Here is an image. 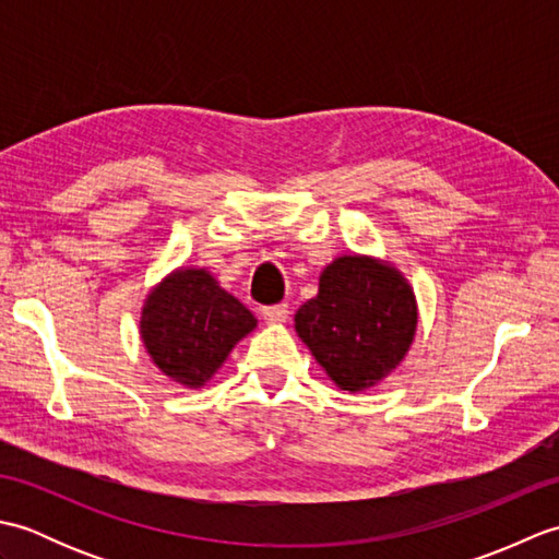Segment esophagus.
Wrapping results in <instances>:
<instances>
[{
	"label": "esophagus",
	"mask_w": 559,
	"mask_h": 559,
	"mask_svg": "<svg viewBox=\"0 0 559 559\" xmlns=\"http://www.w3.org/2000/svg\"><path fill=\"white\" fill-rule=\"evenodd\" d=\"M288 314H290V307H288L286 302L261 307V317H264L269 324H281V322H286Z\"/></svg>",
	"instance_id": "esophagus-1"
}]
</instances>
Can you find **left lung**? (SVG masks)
<instances>
[{
  "label": "left lung",
  "instance_id": "8db88e82",
  "mask_svg": "<svg viewBox=\"0 0 559 559\" xmlns=\"http://www.w3.org/2000/svg\"><path fill=\"white\" fill-rule=\"evenodd\" d=\"M418 326L415 295L401 273L370 257H338L319 276L317 298L295 331L343 391H362L396 370Z\"/></svg>",
  "mask_w": 559,
  "mask_h": 559
}]
</instances>
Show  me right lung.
I'll use <instances>...</instances> for the list:
<instances>
[{
  "label": "right lung",
  "instance_id": "1",
  "mask_svg": "<svg viewBox=\"0 0 559 559\" xmlns=\"http://www.w3.org/2000/svg\"><path fill=\"white\" fill-rule=\"evenodd\" d=\"M254 326V314L206 269L173 271L148 293L139 324L158 370L189 389L204 386Z\"/></svg>",
  "mask_w": 559,
  "mask_h": 559
}]
</instances>
